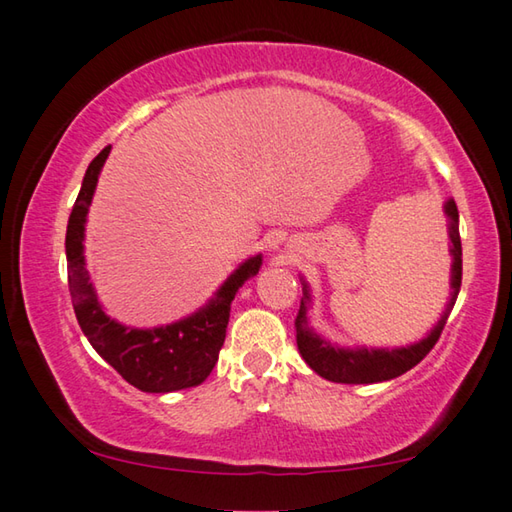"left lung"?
I'll return each instance as SVG.
<instances>
[{"instance_id": "left-lung-1", "label": "left lung", "mask_w": 512, "mask_h": 512, "mask_svg": "<svg viewBox=\"0 0 512 512\" xmlns=\"http://www.w3.org/2000/svg\"><path fill=\"white\" fill-rule=\"evenodd\" d=\"M443 212L447 216V235H449V255H452V275H449V300L433 325L431 332L420 339L418 343L404 345V348H366V345H357V348H343L339 343H332L318 334L309 323V309H311V291L305 277L302 282V300L300 311L296 318V341L302 359L307 366L327 381H336V384H377V381H388L404 375L406 370L427 357L429 350L436 345L440 332L449 318V311L454 309V302L458 291H461V275H463V250H461V235H458V207L454 198H449L443 205Z\"/></svg>"}]
</instances>
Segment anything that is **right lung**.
<instances>
[{"mask_svg":"<svg viewBox=\"0 0 512 512\" xmlns=\"http://www.w3.org/2000/svg\"><path fill=\"white\" fill-rule=\"evenodd\" d=\"M110 155L106 146L90 162L79 198L67 223L65 253L69 293L74 314L94 350L115 368L128 384L144 393H173L203 384L210 375L225 341L230 305L244 282L259 273L262 255L248 257L230 273L205 305L176 323L160 327H131L110 318L97 298L85 268V223L99 173Z\"/></svg>","mask_w":512,"mask_h":512,"instance_id":"1","label":"right lung"}]
</instances>
